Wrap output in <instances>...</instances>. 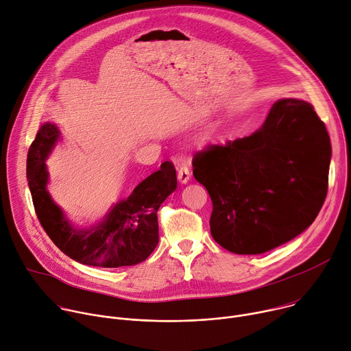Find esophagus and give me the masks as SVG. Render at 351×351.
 <instances>
[{
    "label": "esophagus",
    "mask_w": 351,
    "mask_h": 351,
    "mask_svg": "<svg viewBox=\"0 0 351 351\" xmlns=\"http://www.w3.org/2000/svg\"><path fill=\"white\" fill-rule=\"evenodd\" d=\"M178 181L181 182V184H186L188 181H189V177H191V171H189V169H188V166L186 165H180V167H178Z\"/></svg>",
    "instance_id": "34e87169"
}]
</instances>
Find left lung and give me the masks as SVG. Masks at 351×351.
<instances>
[{
    "mask_svg": "<svg viewBox=\"0 0 351 351\" xmlns=\"http://www.w3.org/2000/svg\"><path fill=\"white\" fill-rule=\"evenodd\" d=\"M330 158L325 124L298 99L278 100L252 135L197 153L193 177L213 204V240L256 255L300 236L325 202Z\"/></svg>",
    "mask_w": 351,
    "mask_h": 351,
    "instance_id": "8db88e82",
    "label": "left lung"
}]
</instances>
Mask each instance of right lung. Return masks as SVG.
Returning a JSON list of instances; mask_svg holds the SVG:
<instances>
[{
    "label": "right lung",
    "instance_id": "obj_1",
    "mask_svg": "<svg viewBox=\"0 0 351 351\" xmlns=\"http://www.w3.org/2000/svg\"><path fill=\"white\" fill-rule=\"evenodd\" d=\"M62 141L57 124L38 130L27 152L26 177L38 221L53 243L71 259L99 267L132 266L145 261L159 243L158 210L177 188L171 163L141 181L131 195L112 204L106 215L90 224H73L49 192L47 159Z\"/></svg>",
    "mask_w": 351,
    "mask_h": 351
}]
</instances>
